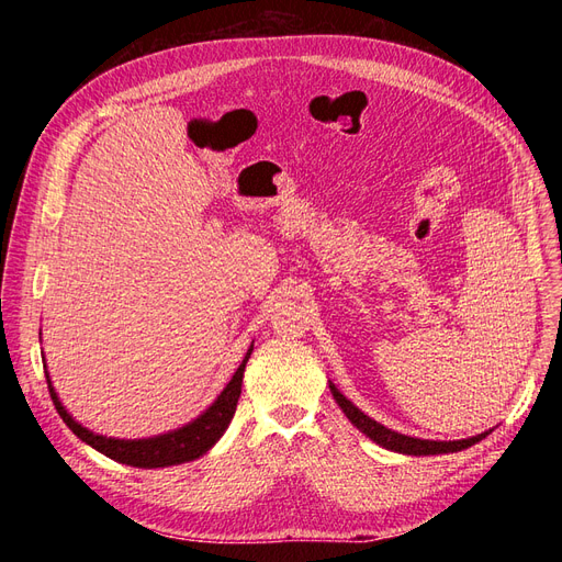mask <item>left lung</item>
<instances>
[{
	"instance_id": "left-lung-1",
	"label": "left lung",
	"mask_w": 562,
	"mask_h": 562,
	"mask_svg": "<svg viewBox=\"0 0 562 562\" xmlns=\"http://www.w3.org/2000/svg\"><path fill=\"white\" fill-rule=\"evenodd\" d=\"M330 391H333L337 405L342 407L345 415L351 419L353 427L363 431L366 436H370L372 440H375V443H380L386 450H396V452H405V454H443V452L464 450V448L479 443V440L485 438V434L467 438V440H422V438L403 436L398 431H391V429L382 427L380 422L370 419L368 415H363L359 407H356L351 401H347L342 394H339L335 384H330Z\"/></svg>"
}]
</instances>
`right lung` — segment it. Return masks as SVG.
<instances>
[{"instance_id": "obj_1", "label": "right lung", "mask_w": 562, "mask_h": 562, "mask_svg": "<svg viewBox=\"0 0 562 562\" xmlns=\"http://www.w3.org/2000/svg\"><path fill=\"white\" fill-rule=\"evenodd\" d=\"M250 351H252V345L246 353V359L241 361V366L236 368L229 384L223 389V394L217 396V401L199 419L187 424V427H182L178 431L164 434L157 438H143V440H116V438L98 436L89 429H83L81 424H77L70 415H67V411L60 405L54 386H50L48 375H46V382H48L50 401H54L58 415L63 417L67 427L72 429V434H77L83 440V443H89L98 452L108 454L110 459H114V462L138 467V469H159V467L192 462V459L201 457L203 452H209L217 443V438L225 434V429L229 427V422L236 413V403H239V396H241L244 370L250 359Z\"/></svg>"}]
</instances>
